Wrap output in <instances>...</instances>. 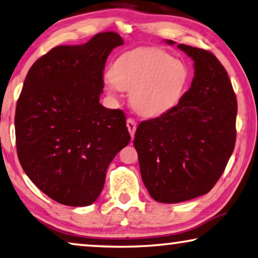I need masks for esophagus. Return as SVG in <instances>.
Returning <instances> with one entry per match:
<instances>
[{"mask_svg": "<svg viewBox=\"0 0 258 258\" xmlns=\"http://www.w3.org/2000/svg\"><path fill=\"white\" fill-rule=\"evenodd\" d=\"M126 128H128L130 136H132V138H133L134 135H135V132H136V122L134 118H128V120H126Z\"/></svg>", "mask_w": 258, "mask_h": 258, "instance_id": "34e87169", "label": "esophagus"}]
</instances>
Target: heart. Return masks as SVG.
<instances>
[{
	"label": "heart",
	"instance_id": "heart-1",
	"mask_svg": "<svg viewBox=\"0 0 258 258\" xmlns=\"http://www.w3.org/2000/svg\"><path fill=\"white\" fill-rule=\"evenodd\" d=\"M191 78L182 59L159 47H137L115 59L104 84L110 94L130 91L134 109L142 116L157 117L178 106Z\"/></svg>",
	"mask_w": 258,
	"mask_h": 258
}]
</instances>
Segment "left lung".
<instances>
[{"instance_id": "obj_1", "label": "left lung", "mask_w": 258, "mask_h": 258, "mask_svg": "<svg viewBox=\"0 0 258 258\" xmlns=\"http://www.w3.org/2000/svg\"><path fill=\"white\" fill-rule=\"evenodd\" d=\"M178 48L194 61L191 88L169 113L141 122L134 140L142 180L152 199L164 204L210 192L236 141L237 102L225 67L210 51Z\"/></svg>"}]
</instances>
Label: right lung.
I'll list each match as a JSON object with an SVG mask.
<instances>
[{"instance_id":"1","label":"right lung","mask_w":258,"mask_h":258,"mask_svg":"<svg viewBox=\"0 0 258 258\" xmlns=\"http://www.w3.org/2000/svg\"><path fill=\"white\" fill-rule=\"evenodd\" d=\"M123 39L98 33L55 46L31 66L16 106L18 159L33 184L66 206L92 205L130 135L121 109L100 103L108 55Z\"/></svg>"}]
</instances>
